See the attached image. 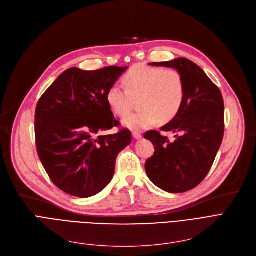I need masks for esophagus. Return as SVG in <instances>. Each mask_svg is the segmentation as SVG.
<instances>
[{
	"label": "esophagus",
	"mask_w": 256,
	"mask_h": 256,
	"mask_svg": "<svg viewBox=\"0 0 256 256\" xmlns=\"http://www.w3.org/2000/svg\"><path fill=\"white\" fill-rule=\"evenodd\" d=\"M132 136H133V138H134L136 140H140V138H142V133H140V131H133V133H132Z\"/></svg>",
	"instance_id": "esophagus-1"
}]
</instances>
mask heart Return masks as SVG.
<instances>
[{
	"label": "heart",
	"mask_w": 256,
	"mask_h": 256,
	"mask_svg": "<svg viewBox=\"0 0 256 256\" xmlns=\"http://www.w3.org/2000/svg\"><path fill=\"white\" fill-rule=\"evenodd\" d=\"M125 90L114 84L106 94L114 114L126 116L138 102L140 110L123 120L130 129H142L156 122L168 123L179 112L184 100L186 86L182 75L174 68L136 64L124 76Z\"/></svg>",
	"instance_id": "1"
}]
</instances>
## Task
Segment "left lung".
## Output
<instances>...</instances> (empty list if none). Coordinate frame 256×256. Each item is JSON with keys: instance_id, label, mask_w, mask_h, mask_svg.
I'll return each mask as SVG.
<instances>
[{"instance_id": "left-lung-1", "label": "left lung", "mask_w": 256, "mask_h": 256, "mask_svg": "<svg viewBox=\"0 0 256 256\" xmlns=\"http://www.w3.org/2000/svg\"><path fill=\"white\" fill-rule=\"evenodd\" d=\"M150 66L177 70L184 78L186 94L179 112L162 127V131L175 133L174 142L156 130L144 134L155 149L146 162V173L160 188L184 192L208 176L220 149L224 136L223 96L203 70L186 58Z\"/></svg>"}]
</instances>
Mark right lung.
Segmentation results:
<instances>
[{"label":"right lung","mask_w":256,"mask_h":256,"mask_svg":"<svg viewBox=\"0 0 256 256\" xmlns=\"http://www.w3.org/2000/svg\"><path fill=\"white\" fill-rule=\"evenodd\" d=\"M127 68H70L36 105L40 160L53 184L72 196L88 198L104 190L114 177L118 154L131 142L127 129L99 136L118 125L106 94Z\"/></svg>","instance_id":"right-lung-1"}]
</instances>
